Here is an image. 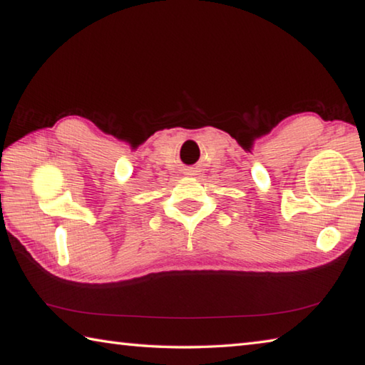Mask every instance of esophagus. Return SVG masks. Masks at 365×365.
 Here are the masks:
<instances>
[{
    "mask_svg": "<svg viewBox=\"0 0 365 365\" xmlns=\"http://www.w3.org/2000/svg\"><path fill=\"white\" fill-rule=\"evenodd\" d=\"M190 175H191V174H190Z\"/></svg>",
    "mask_w": 365,
    "mask_h": 365,
    "instance_id": "34e87169",
    "label": "esophagus"
}]
</instances>
